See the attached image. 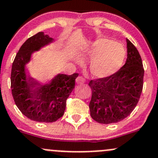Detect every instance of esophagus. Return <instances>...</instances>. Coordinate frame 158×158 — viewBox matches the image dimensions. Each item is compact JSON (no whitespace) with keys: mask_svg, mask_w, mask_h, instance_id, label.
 <instances>
[{"mask_svg":"<svg viewBox=\"0 0 158 158\" xmlns=\"http://www.w3.org/2000/svg\"><path fill=\"white\" fill-rule=\"evenodd\" d=\"M85 82V79L82 77V76H79V77L76 78V82L77 84L84 83Z\"/></svg>","mask_w":158,"mask_h":158,"instance_id":"esophagus-1","label":"esophagus"}]
</instances>
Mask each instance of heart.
Masks as SVG:
<instances>
[{
  "instance_id": "heart-1",
  "label": "heart",
  "mask_w": 158,
  "mask_h": 158,
  "mask_svg": "<svg viewBox=\"0 0 158 158\" xmlns=\"http://www.w3.org/2000/svg\"><path fill=\"white\" fill-rule=\"evenodd\" d=\"M82 58L91 59L90 73L95 79H105L115 74L123 65L126 50L121 44L109 39H99L88 48ZM77 62L81 64V60Z\"/></svg>"
}]
</instances>
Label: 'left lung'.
Masks as SVG:
<instances>
[{
    "label": "left lung",
    "instance_id": "1",
    "mask_svg": "<svg viewBox=\"0 0 158 158\" xmlns=\"http://www.w3.org/2000/svg\"><path fill=\"white\" fill-rule=\"evenodd\" d=\"M127 59L115 74L91 80L89 103L91 117L99 123H117L127 117L137 105L143 87L142 58L134 44L127 39Z\"/></svg>",
    "mask_w": 158,
    "mask_h": 158
}]
</instances>
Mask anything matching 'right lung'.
<instances>
[{
    "label": "right lung",
    "instance_id": "add662e5",
    "mask_svg": "<svg viewBox=\"0 0 158 158\" xmlns=\"http://www.w3.org/2000/svg\"><path fill=\"white\" fill-rule=\"evenodd\" d=\"M54 41L42 31L31 36L21 46L12 65L11 90L15 104L23 115L36 122H55L64 115L66 99L79 75L57 73L44 83L28 75L26 67L32 54Z\"/></svg>",
    "mask_w": 158,
    "mask_h": 158
}]
</instances>
